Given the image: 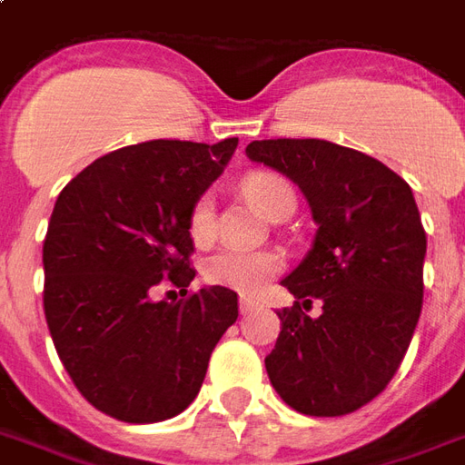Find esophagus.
Wrapping results in <instances>:
<instances>
[{"label":"esophagus","instance_id":"34e87169","mask_svg":"<svg viewBox=\"0 0 465 465\" xmlns=\"http://www.w3.org/2000/svg\"><path fill=\"white\" fill-rule=\"evenodd\" d=\"M259 302L253 301V298H246V295H242V301H239V311H242V315H249L253 308H256Z\"/></svg>","mask_w":465,"mask_h":465}]
</instances>
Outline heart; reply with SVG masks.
<instances>
[{"label":"heart","instance_id":"heart-1","mask_svg":"<svg viewBox=\"0 0 465 465\" xmlns=\"http://www.w3.org/2000/svg\"><path fill=\"white\" fill-rule=\"evenodd\" d=\"M243 194L263 216H273L285 199L295 197L293 189L288 187L281 177L268 174V172H256V174L246 177ZM189 232L197 243L212 242V236H214V204L209 197H202L197 204L192 206ZM281 268H283V259L276 251L222 249L206 259L204 278L209 283L232 288L239 293H253L266 283L268 278L276 276Z\"/></svg>","mask_w":465,"mask_h":465}]
</instances>
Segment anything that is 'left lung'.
I'll return each mask as SVG.
<instances>
[{"label":"left lung","instance_id":"1","mask_svg":"<svg viewBox=\"0 0 465 465\" xmlns=\"http://www.w3.org/2000/svg\"><path fill=\"white\" fill-rule=\"evenodd\" d=\"M246 157L298 184L318 223L281 281L303 305L278 311L268 380L301 414H350L390 384L421 312L426 233L411 187L328 140H253ZM312 297L323 302L318 319L302 312Z\"/></svg>","mask_w":465,"mask_h":465}]
</instances>
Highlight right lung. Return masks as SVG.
Wrapping results in <instances>:
<instances>
[{"label": "right lung", "mask_w": 465, "mask_h": 465, "mask_svg": "<svg viewBox=\"0 0 465 465\" xmlns=\"http://www.w3.org/2000/svg\"><path fill=\"white\" fill-rule=\"evenodd\" d=\"M236 145L120 147L58 194L44 242V312L75 390L103 414L153 424L184 411L239 318V295L222 285L180 302L154 298L164 278L187 295L189 214Z\"/></svg>", "instance_id": "right-lung-1"}]
</instances>
